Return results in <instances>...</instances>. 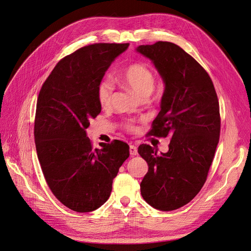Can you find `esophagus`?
<instances>
[{"label": "esophagus", "mask_w": 251, "mask_h": 251, "mask_svg": "<svg viewBox=\"0 0 251 251\" xmlns=\"http://www.w3.org/2000/svg\"><path fill=\"white\" fill-rule=\"evenodd\" d=\"M137 153H138V151H137V147L136 146H134V144H130V154L132 155V156H135V155H137Z\"/></svg>", "instance_id": "1"}]
</instances>
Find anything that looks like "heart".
Here are the masks:
<instances>
[{
  "instance_id": "heart-1",
  "label": "heart",
  "mask_w": 251,
  "mask_h": 251,
  "mask_svg": "<svg viewBox=\"0 0 251 251\" xmlns=\"http://www.w3.org/2000/svg\"><path fill=\"white\" fill-rule=\"evenodd\" d=\"M118 79L121 83L130 88L136 95L141 98H147L151 93L155 85L154 74L151 73L147 66L139 63L127 66L119 74ZM112 94V82L109 79L102 80L97 88V98L102 107H105L111 102ZM126 128L128 131H133L134 126L132 125H127Z\"/></svg>"
}]
</instances>
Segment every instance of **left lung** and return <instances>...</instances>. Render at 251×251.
I'll return each instance as SVG.
<instances>
[{
	"label": "left lung",
	"instance_id": "8db88e82",
	"mask_svg": "<svg viewBox=\"0 0 251 251\" xmlns=\"http://www.w3.org/2000/svg\"><path fill=\"white\" fill-rule=\"evenodd\" d=\"M136 51L151 60L164 82L149 134L172 138L166 153L139 146L149 165L140 192L151 207L175 210L191 202L206 181L220 137L218 96L207 72L178 45L157 42Z\"/></svg>",
	"mask_w": 251,
	"mask_h": 251
}]
</instances>
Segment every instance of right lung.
<instances>
[{
    "label": "right lung",
    "mask_w": 251,
    "mask_h": 251,
    "mask_svg": "<svg viewBox=\"0 0 251 251\" xmlns=\"http://www.w3.org/2000/svg\"><path fill=\"white\" fill-rule=\"evenodd\" d=\"M130 44H94L66 56L44 82L36 103L34 140L45 179L65 206L77 212L100 208L113 179L130 156L124 141L94 149L87 128L101 111L97 88Z\"/></svg>",
    "instance_id": "obj_1"
}]
</instances>
